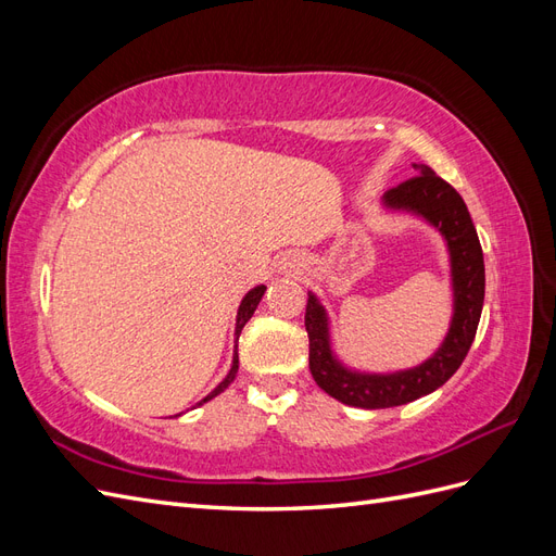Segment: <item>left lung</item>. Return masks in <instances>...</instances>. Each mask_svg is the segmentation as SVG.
Returning <instances> with one entry per match:
<instances>
[{
    "mask_svg": "<svg viewBox=\"0 0 556 556\" xmlns=\"http://www.w3.org/2000/svg\"><path fill=\"white\" fill-rule=\"evenodd\" d=\"M415 176L387 190L384 204L406 208L439 227L450 248L454 317L450 333L439 352L410 371L371 376L352 374L331 357L325 308L308 294L306 331H308V366L319 390L336 401L355 408H392L401 403L431 394L445 384L466 359L476 339L482 301H484V262L478 231L459 192L447 180L435 176L427 164H415Z\"/></svg>",
    "mask_w": 556,
    "mask_h": 556,
    "instance_id": "obj_1",
    "label": "left lung"
}]
</instances>
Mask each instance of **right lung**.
Wrapping results in <instances>:
<instances>
[{
    "label": "right lung",
    "mask_w": 556,
    "mask_h": 556,
    "mask_svg": "<svg viewBox=\"0 0 556 556\" xmlns=\"http://www.w3.org/2000/svg\"><path fill=\"white\" fill-rule=\"evenodd\" d=\"M264 290H266L264 285H260V288L250 290V292L245 294V299L241 301V308H239V315H237V339H239V333H241V329L245 327L248 319L252 317V313H255V308H257V304H260V299L264 296ZM237 371H239V352L233 350V364H231V371L227 374V378H225L220 384H217L215 390H213V392H211L206 399H201V401L197 403V406H201V403H206V401H211L213 396H217V394H220V392H225L227 387L231 384V380L237 378Z\"/></svg>",
    "instance_id": "add662e5"
}]
</instances>
